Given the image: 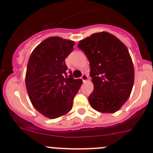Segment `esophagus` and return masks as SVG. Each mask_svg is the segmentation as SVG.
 I'll use <instances>...</instances> for the list:
<instances>
[{
    "label": "esophagus",
    "instance_id": "esophagus-1",
    "mask_svg": "<svg viewBox=\"0 0 153 153\" xmlns=\"http://www.w3.org/2000/svg\"><path fill=\"white\" fill-rule=\"evenodd\" d=\"M81 79H82V80L83 82H85V81H86L87 79H88V76L86 75V74H83V75L81 76Z\"/></svg>",
    "mask_w": 153,
    "mask_h": 153
}]
</instances>
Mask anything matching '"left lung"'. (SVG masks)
I'll return each instance as SVG.
<instances>
[{
	"instance_id": "1",
	"label": "left lung",
	"mask_w": 153,
	"mask_h": 153,
	"mask_svg": "<svg viewBox=\"0 0 153 153\" xmlns=\"http://www.w3.org/2000/svg\"><path fill=\"white\" fill-rule=\"evenodd\" d=\"M90 65L94 89L88 100L100 113L118 111L126 102L134 82V67L128 49L107 32L92 34L79 41Z\"/></svg>"
}]
</instances>
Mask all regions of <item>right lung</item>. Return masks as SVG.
I'll return each instance as SVG.
<instances>
[{
  "instance_id": "right-lung-1",
  "label": "right lung",
  "mask_w": 153,
  "mask_h": 153,
  "mask_svg": "<svg viewBox=\"0 0 153 153\" xmlns=\"http://www.w3.org/2000/svg\"><path fill=\"white\" fill-rule=\"evenodd\" d=\"M74 42L51 36L40 43L29 58L26 74L28 96L35 109L50 119L71 110L82 79L67 76L65 59L74 50Z\"/></svg>"
}]
</instances>
